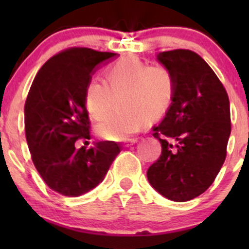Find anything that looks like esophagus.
<instances>
[{
    "mask_svg": "<svg viewBox=\"0 0 249 249\" xmlns=\"http://www.w3.org/2000/svg\"><path fill=\"white\" fill-rule=\"evenodd\" d=\"M137 141H139V139H130V140L125 141V142H124V147H130V145L135 144V143H136Z\"/></svg>",
    "mask_w": 249,
    "mask_h": 249,
    "instance_id": "esophagus-1",
    "label": "esophagus"
}]
</instances>
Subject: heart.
<instances>
[{
  "mask_svg": "<svg viewBox=\"0 0 249 249\" xmlns=\"http://www.w3.org/2000/svg\"><path fill=\"white\" fill-rule=\"evenodd\" d=\"M106 83L92 78L85 88L84 101L90 118L102 120L120 99L122 108L99 124L102 139L124 141L148 119L166 114L175 96V79L164 66H150L139 59H123L107 71Z\"/></svg>",
  "mask_w": 249,
  "mask_h": 249,
  "instance_id": "obj_1",
  "label": "heart"
}]
</instances>
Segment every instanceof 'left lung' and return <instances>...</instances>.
Masks as SVG:
<instances>
[{
	"label": "left lung",
	"instance_id": "8db88e82",
	"mask_svg": "<svg viewBox=\"0 0 249 249\" xmlns=\"http://www.w3.org/2000/svg\"><path fill=\"white\" fill-rule=\"evenodd\" d=\"M158 60L173 76L175 96L164 119L153 127L161 154L147 177L162 196L189 201L211 187L225 161L231 132L229 97L196 53L175 49L160 53Z\"/></svg>",
	"mask_w": 249,
	"mask_h": 249
}]
</instances>
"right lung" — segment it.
<instances>
[{
	"label": "right lung",
	"mask_w": 249,
	"mask_h": 249,
	"mask_svg": "<svg viewBox=\"0 0 249 249\" xmlns=\"http://www.w3.org/2000/svg\"><path fill=\"white\" fill-rule=\"evenodd\" d=\"M114 53L69 48L41 67L25 102V135L35 167L44 183L65 196L94 189L122 150L110 141L76 148L90 139V120L84 95L95 67Z\"/></svg>",
	"instance_id": "add662e5"
}]
</instances>
